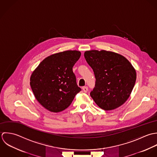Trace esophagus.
I'll return each instance as SVG.
<instances>
[{
	"mask_svg": "<svg viewBox=\"0 0 157 157\" xmlns=\"http://www.w3.org/2000/svg\"><path fill=\"white\" fill-rule=\"evenodd\" d=\"M82 90H83V91H84L85 93H86V92H87V91H88V87H87V86H84V87H82Z\"/></svg>",
	"mask_w": 157,
	"mask_h": 157,
	"instance_id": "34e87169",
	"label": "esophagus"
}]
</instances>
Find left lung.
<instances>
[{"mask_svg": "<svg viewBox=\"0 0 157 157\" xmlns=\"http://www.w3.org/2000/svg\"><path fill=\"white\" fill-rule=\"evenodd\" d=\"M96 79L90 96L104 110L115 109L127 100L135 84L136 71L121 55L105 50L84 53Z\"/></svg>", "mask_w": 157, "mask_h": 157, "instance_id": "1", "label": "left lung"}]
</instances>
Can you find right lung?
I'll use <instances>...</instances> for the list:
<instances>
[{
	"label": "right lung",
	"instance_id": "obj_1",
	"mask_svg": "<svg viewBox=\"0 0 157 157\" xmlns=\"http://www.w3.org/2000/svg\"><path fill=\"white\" fill-rule=\"evenodd\" d=\"M81 52L68 50L48 56L33 72L30 86L37 101L52 112L67 109L81 89L78 86L73 67Z\"/></svg>",
	"mask_w": 157,
	"mask_h": 157
}]
</instances>
